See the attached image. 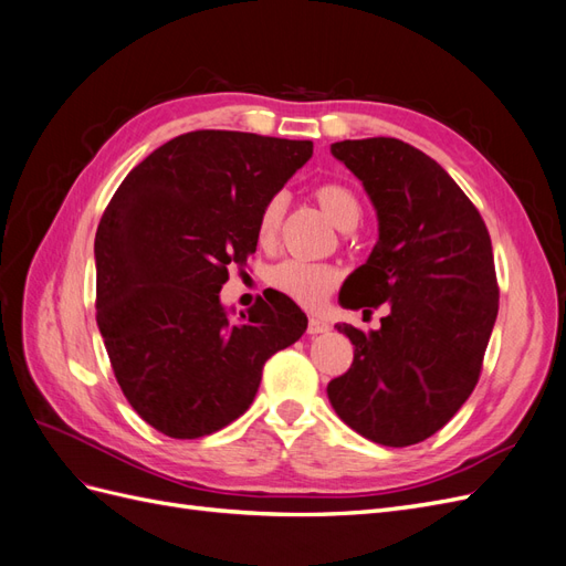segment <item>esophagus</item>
Masks as SVG:
<instances>
[{
	"mask_svg": "<svg viewBox=\"0 0 566 566\" xmlns=\"http://www.w3.org/2000/svg\"><path fill=\"white\" fill-rule=\"evenodd\" d=\"M328 331H331V325H328V321H323V318L312 316L310 323H306V333H310V335H321V333H328Z\"/></svg>",
	"mask_w": 566,
	"mask_h": 566,
	"instance_id": "esophagus-1",
	"label": "esophagus"
}]
</instances>
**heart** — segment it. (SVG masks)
<instances>
[{
	"instance_id": "1",
	"label": "heart",
	"mask_w": 566,
	"mask_h": 566,
	"mask_svg": "<svg viewBox=\"0 0 566 566\" xmlns=\"http://www.w3.org/2000/svg\"><path fill=\"white\" fill-rule=\"evenodd\" d=\"M314 200L323 214L328 217L337 229H354L361 219V200H358L352 186L342 181H323L314 188ZM283 221V198L273 196L264 202V208L256 217V241L264 248L276 243ZM269 285L279 293L297 302L306 310H318L337 287L339 273L331 264H312L302 260H285L273 266L266 276Z\"/></svg>"
}]
</instances>
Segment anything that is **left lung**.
Wrapping results in <instances>:
<instances>
[{
    "label": "left lung",
    "instance_id": "1",
    "mask_svg": "<svg viewBox=\"0 0 566 566\" xmlns=\"http://www.w3.org/2000/svg\"><path fill=\"white\" fill-rule=\"evenodd\" d=\"M380 221L368 262L342 285L345 310L387 304L380 331L337 325L352 368L328 382L335 413L382 447L439 432L479 382L499 316V281L482 214L437 160L391 136L337 142Z\"/></svg>",
    "mask_w": 566,
    "mask_h": 566
}]
</instances>
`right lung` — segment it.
I'll return each instance as SVG.
<instances>
[{"mask_svg":"<svg viewBox=\"0 0 566 566\" xmlns=\"http://www.w3.org/2000/svg\"><path fill=\"white\" fill-rule=\"evenodd\" d=\"M312 142L198 129L136 165L98 221L96 323L129 406L172 439L208 437L250 408L266 358L306 331L283 293L229 323L219 290L256 250L264 202Z\"/></svg>","mask_w":566,"mask_h":566,"instance_id":"1","label":"right lung"}]
</instances>
